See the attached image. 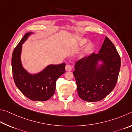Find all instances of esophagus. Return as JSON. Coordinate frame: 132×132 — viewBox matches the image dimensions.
Returning a JSON list of instances; mask_svg holds the SVG:
<instances>
[{
    "label": "esophagus",
    "mask_w": 132,
    "mask_h": 132,
    "mask_svg": "<svg viewBox=\"0 0 132 132\" xmlns=\"http://www.w3.org/2000/svg\"><path fill=\"white\" fill-rule=\"evenodd\" d=\"M65 70L67 71H70L72 70V67L70 64H67L65 66Z\"/></svg>",
    "instance_id": "34e87169"
}]
</instances>
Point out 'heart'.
<instances>
[{"mask_svg": "<svg viewBox=\"0 0 132 132\" xmlns=\"http://www.w3.org/2000/svg\"><path fill=\"white\" fill-rule=\"evenodd\" d=\"M87 42V40L86 39H81L79 40V45L80 46H83L84 45L85 43ZM92 48V44L91 43H88L86 46V47H85L84 50H83L81 54H80V57H83L84 55H86L87 53H88L91 50Z\"/></svg>", "mask_w": 132, "mask_h": 132, "instance_id": "1", "label": "heart"}]
</instances>
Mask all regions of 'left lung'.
Returning a JSON list of instances; mask_svg holds the SVG:
<instances>
[{"mask_svg": "<svg viewBox=\"0 0 132 132\" xmlns=\"http://www.w3.org/2000/svg\"><path fill=\"white\" fill-rule=\"evenodd\" d=\"M98 62H102L99 65ZM121 58L107 37L98 54L92 53L76 62L74 75L78 95L88 102L98 101L108 96L117 84Z\"/></svg>", "mask_w": 132, "mask_h": 132, "instance_id": "8db88e82", "label": "left lung"}]
</instances>
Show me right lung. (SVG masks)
Returning <instances> with one entry per match:
<instances>
[{"mask_svg": "<svg viewBox=\"0 0 132 132\" xmlns=\"http://www.w3.org/2000/svg\"><path fill=\"white\" fill-rule=\"evenodd\" d=\"M33 34H25L13 51L11 58L13 76L16 86L25 96L33 101H44L54 94L57 79L65 72V64L48 65L35 74L24 69L21 60L22 45Z\"/></svg>", "mask_w": 132, "mask_h": 132, "instance_id": "add662e5", "label": "right lung"}]
</instances>
